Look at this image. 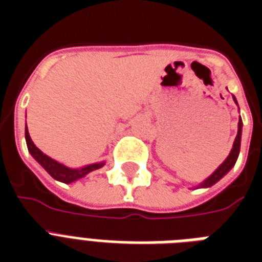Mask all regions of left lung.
I'll list each match as a JSON object with an SVG mask.
<instances>
[{
  "label": "left lung",
  "instance_id": "obj_1",
  "mask_svg": "<svg viewBox=\"0 0 262 262\" xmlns=\"http://www.w3.org/2000/svg\"><path fill=\"white\" fill-rule=\"evenodd\" d=\"M232 98H234V100H235V103H236L235 96H232ZM236 104H238V103H236ZM241 136H242V121L239 119V122H238V135H236L235 141H234V145H232V149H231V152H230V155L227 156V159L224 160L223 163L220 164L219 167H217V170H216V171L213 172L211 177H208V178L205 179L203 183H200L199 187H209V186H212V185H215L217 181H220V179L223 178L224 175L227 174V172L230 171L232 167H234V164H235L236 159H238V155H239Z\"/></svg>",
  "mask_w": 262,
  "mask_h": 262
}]
</instances>
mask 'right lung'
Listing matches in <instances>:
<instances>
[{"instance_id": "right-lung-1", "label": "right lung", "mask_w": 262, "mask_h": 262, "mask_svg": "<svg viewBox=\"0 0 262 262\" xmlns=\"http://www.w3.org/2000/svg\"><path fill=\"white\" fill-rule=\"evenodd\" d=\"M26 141H27V147H28V151L32 155L36 162H38L40 166H42L45 170H46L49 174L53 177L54 179L59 181V182L63 183H71L75 182L77 179L83 178L88 172L94 171V170H98V168L103 167L104 166V162L102 163H94V164H88V166H84L81 168H69L67 166H63L62 163H58L57 160L51 159L50 156L45 155L40 149H39L30 137V133H28V129H27L26 125Z\"/></svg>"}]
</instances>
